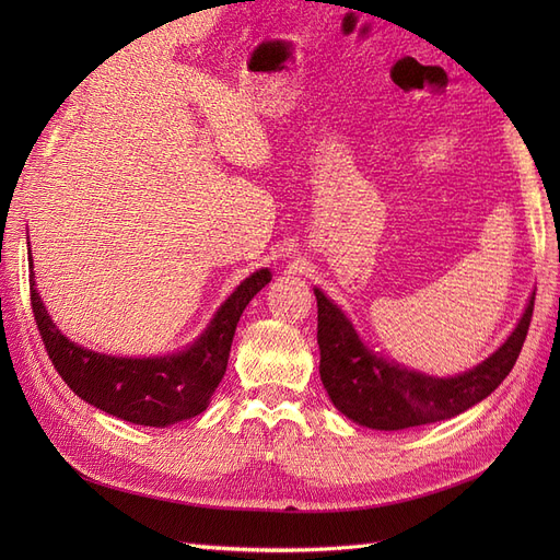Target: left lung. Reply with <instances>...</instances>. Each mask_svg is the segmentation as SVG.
<instances>
[{
	"mask_svg": "<svg viewBox=\"0 0 560 560\" xmlns=\"http://www.w3.org/2000/svg\"><path fill=\"white\" fill-rule=\"evenodd\" d=\"M319 378L334 406L371 430H406L448 420L486 399L510 376L530 327L535 294L512 336L460 376L434 378L371 352L343 311L315 290Z\"/></svg>",
	"mask_w": 560,
	"mask_h": 560,
	"instance_id": "obj_1",
	"label": "left lung"
}]
</instances>
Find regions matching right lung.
Masks as SVG:
<instances>
[{
	"label": "right lung",
	"mask_w": 560,
	"mask_h": 560,
	"mask_svg": "<svg viewBox=\"0 0 560 560\" xmlns=\"http://www.w3.org/2000/svg\"><path fill=\"white\" fill-rule=\"evenodd\" d=\"M268 282V268L252 273L224 301L210 327L189 348L167 358L142 360L112 358V354H100L72 343L48 317L37 294L35 278H30V301L48 358L74 395L97 406L100 411L135 422V425L165 428L208 409L210 397L226 374L238 319L247 303Z\"/></svg>",
	"instance_id": "right-lung-1"
}]
</instances>
